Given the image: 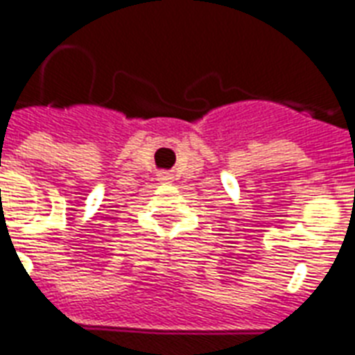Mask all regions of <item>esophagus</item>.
I'll return each mask as SVG.
<instances>
[{
	"label": "esophagus",
	"instance_id": "esophagus-1",
	"mask_svg": "<svg viewBox=\"0 0 355 355\" xmlns=\"http://www.w3.org/2000/svg\"><path fill=\"white\" fill-rule=\"evenodd\" d=\"M159 182H171V177H169L167 173H162V175H159Z\"/></svg>",
	"mask_w": 355,
	"mask_h": 355
}]
</instances>
